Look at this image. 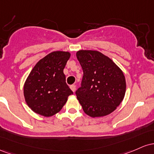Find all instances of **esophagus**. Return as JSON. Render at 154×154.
I'll list each match as a JSON object with an SVG mask.
<instances>
[{
	"mask_svg": "<svg viewBox=\"0 0 154 154\" xmlns=\"http://www.w3.org/2000/svg\"><path fill=\"white\" fill-rule=\"evenodd\" d=\"M70 88L71 89V90L73 91V92L75 91V85H74V84H72V85H70Z\"/></svg>",
	"mask_w": 154,
	"mask_h": 154,
	"instance_id": "esophagus-1",
	"label": "esophagus"
}]
</instances>
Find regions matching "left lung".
Segmentation results:
<instances>
[{"mask_svg":"<svg viewBox=\"0 0 154 154\" xmlns=\"http://www.w3.org/2000/svg\"><path fill=\"white\" fill-rule=\"evenodd\" d=\"M76 57L84 75L75 94L84 113L93 118L110 114L125 95L123 72L111 59L98 51L80 50Z\"/></svg>","mask_w":154,"mask_h":154,"instance_id":"obj_1","label":"left lung"}]
</instances>
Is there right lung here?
Instances as JSON below:
<instances>
[{"label":"right lung","instance_id":"add662e5","mask_svg":"<svg viewBox=\"0 0 154 154\" xmlns=\"http://www.w3.org/2000/svg\"><path fill=\"white\" fill-rule=\"evenodd\" d=\"M70 57L68 51H53L40 60L31 70L24 85V96L32 111L52 116L63 108L68 96L73 94L63 72Z\"/></svg>","mask_w":154,"mask_h":154}]
</instances>
